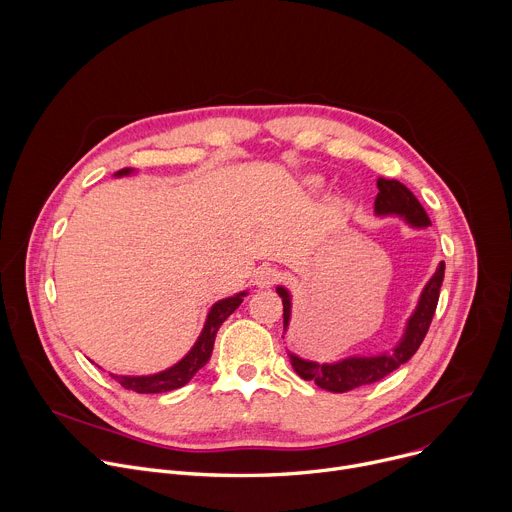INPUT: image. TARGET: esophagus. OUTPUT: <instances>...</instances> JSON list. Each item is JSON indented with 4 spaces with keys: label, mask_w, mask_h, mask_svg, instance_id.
Masks as SVG:
<instances>
[{
    "label": "esophagus",
    "mask_w": 512,
    "mask_h": 512,
    "mask_svg": "<svg viewBox=\"0 0 512 512\" xmlns=\"http://www.w3.org/2000/svg\"><path fill=\"white\" fill-rule=\"evenodd\" d=\"M253 279L259 287H271L277 279V271L271 265H259L253 273Z\"/></svg>",
    "instance_id": "1"
}]
</instances>
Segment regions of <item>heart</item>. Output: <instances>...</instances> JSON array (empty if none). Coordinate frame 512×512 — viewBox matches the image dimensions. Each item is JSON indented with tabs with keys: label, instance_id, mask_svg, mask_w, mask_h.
<instances>
[{
	"label": "heart",
	"instance_id": "b5f03b06",
	"mask_svg": "<svg viewBox=\"0 0 512 512\" xmlns=\"http://www.w3.org/2000/svg\"><path fill=\"white\" fill-rule=\"evenodd\" d=\"M306 186H308L310 192H320V190L324 188V180L318 178V176H310V178L306 180Z\"/></svg>",
	"mask_w": 512,
	"mask_h": 512
}]
</instances>
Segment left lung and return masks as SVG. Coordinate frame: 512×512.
Returning <instances> with one entry per match:
<instances>
[{
    "mask_svg": "<svg viewBox=\"0 0 512 512\" xmlns=\"http://www.w3.org/2000/svg\"><path fill=\"white\" fill-rule=\"evenodd\" d=\"M377 186H379V194L375 198L377 216H397L401 221H405V225L413 229H427L431 225L429 216L419 204V200L399 180L379 178ZM444 271H446V263L440 261L435 273L429 277V281L421 289L417 306L407 318L399 342L391 350L381 354H352L334 362L306 360L287 350L291 367H294V371L304 381H314L320 389H326L332 393H346L356 387L371 385L385 379L389 373H393L395 369L401 367V364H405L421 346L427 334V328L431 324V318L435 314L437 300H440ZM275 289L283 302V332H287L289 320H291V294L285 285H277Z\"/></svg>",
    "mask_w": 512,
    "mask_h": 512,
    "instance_id": "8db88e82",
    "label": "left lung"
}]
</instances>
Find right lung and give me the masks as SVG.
I'll list each match as a JSON object with an SVG mask.
<instances>
[{"label": "right lung", "mask_w": 512, "mask_h": 512, "mask_svg": "<svg viewBox=\"0 0 512 512\" xmlns=\"http://www.w3.org/2000/svg\"><path fill=\"white\" fill-rule=\"evenodd\" d=\"M131 174H135L133 168H123V170L115 172L113 176L121 178V176H131ZM247 294H249V291L245 289V291H239V294H235L231 298L218 300L216 304H212L198 340L186 352V356L180 358L176 364H172L170 369L154 373V375H135V377H131V375H113L111 373V377L115 381H119V385L123 389H129V391H135V393H166V391H174V389L184 387L208 362L218 328H221L223 322L243 304V298Z\"/></svg>", "instance_id": "1"}]
</instances>
